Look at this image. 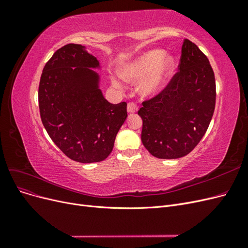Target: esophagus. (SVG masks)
I'll use <instances>...</instances> for the list:
<instances>
[{"instance_id":"1","label":"esophagus","mask_w":248,"mask_h":248,"mask_svg":"<svg viewBox=\"0 0 248 248\" xmlns=\"http://www.w3.org/2000/svg\"><path fill=\"white\" fill-rule=\"evenodd\" d=\"M137 110H138V107L136 103H133V102L128 103V106H127V111H128L129 114H131V112H136Z\"/></svg>"}]
</instances>
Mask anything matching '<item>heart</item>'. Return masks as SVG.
<instances>
[{"label": "heart", "mask_w": 248, "mask_h": 248, "mask_svg": "<svg viewBox=\"0 0 248 248\" xmlns=\"http://www.w3.org/2000/svg\"><path fill=\"white\" fill-rule=\"evenodd\" d=\"M176 68V60L171 55H166L161 49H152L140 55L127 63L120 71L121 78L136 84L142 80L138 87L141 98H154L167 87ZM111 84L117 89L122 86L116 78H111Z\"/></svg>", "instance_id": "obj_1"}]
</instances>
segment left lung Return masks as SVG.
Here are the masks:
<instances>
[{
	"label": "left lung",
	"instance_id": "8db88e82",
	"mask_svg": "<svg viewBox=\"0 0 248 248\" xmlns=\"http://www.w3.org/2000/svg\"><path fill=\"white\" fill-rule=\"evenodd\" d=\"M179 72L153 99L142 102L141 142L157 158H181L191 152L211 122L215 78L207 57L185 39Z\"/></svg>",
	"mask_w": 248,
	"mask_h": 248
}]
</instances>
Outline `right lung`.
<instances>
[{
    "label": "right lung",
    "instance_id": "right-lung-1",
    "mask_svg": "<svg viewBox=\"0 0 248 248\" xmlns=\"http://www.w3.org/2000/svg\"><path fill=\"white\" fill-rule=\"evenodd\" d=\"M96 69H101L97 58L70 43L52 55L39 84L44 128L66 156L81 163L106 159L127 118L126 102L104 98Z\"/></svg>",
    "mask_w": 248,
    "mask_h": 248
}]
</instances>
